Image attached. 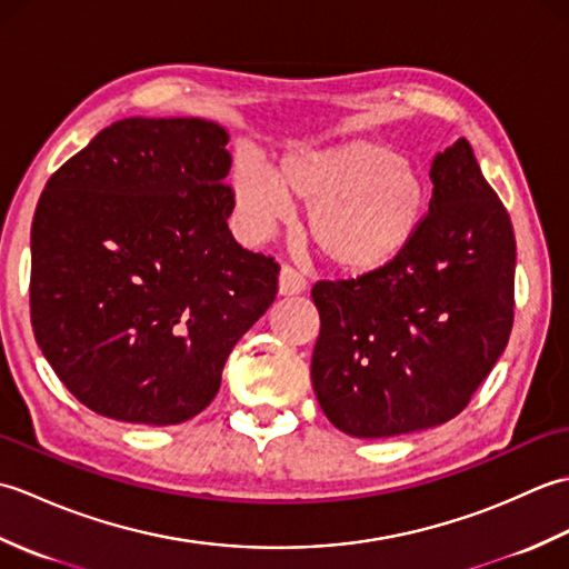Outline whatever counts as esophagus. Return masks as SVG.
Segmentation results:
<instances>
[{"label": "esophagus", "instance_id": "esophagus-1", "mask_svg": "<svg viewBox=\"0 0 569 569\" xmlns=\"http://www.w3.org/2000/svg\"><path fill=\"white\" fill-rule=\"evenodd\" d=\"M306 276L300 273L293 266H283L281 273H278V293L281 296H298L306 291Z\"/></svg>", "mask_w": 569, "mask_h": 569}]
</instances>
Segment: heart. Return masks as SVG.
Segmentation results:
<instances>
[{
	"mask_svg": "<svg viewBox=\"0 0 569 569\" xmlns=\"http://www.w3.org/2000/svg\"><path fill=\"white\" fill-rule=\"evenodd\" d=\"M291 200L310 208L308 237L325 261L349 273L381 269L418 234L428 186L416 161L373 139L288 153L278 176L237 168V208L253 234L286 220Z\"/></svg>",
	"mask_w": 569,
	"mask_h": 569,
	"instance_id": "obj_1",
	"label": "heart"
}]
</instances>
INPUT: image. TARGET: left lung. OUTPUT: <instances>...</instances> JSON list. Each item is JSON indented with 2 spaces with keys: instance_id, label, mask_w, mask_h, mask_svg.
<instances>
[{
  "instance_id": "1",
  "label": "left lung",
  "mask_w": 569,
  "mask_h": 569,
  "mask_svg": "<svg viewBox=\"0 0 569 569\" xmlns=\"http://www.w3.org/2000/svg\"><path fill=\"white\" fill-rule=\"evenodd\" d=\"M432 198L396 259L318 281L312 389L352 438H393L459 416L509 345L516 237L467 139L432 159Z\"/></svg>"
}]
</instances>
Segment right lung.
Returning <instances> with one entry per match:
<instances>
[{
	"label": "right lung",
	"instance_id": "1",
	"mask_svg": "<svg viewBox=\"0 0 569 569\" xmlns=\"http://www.w3.org/2000/svg\"><path fill=\"white\" fill-rule=\"evenodd\" d=\"M229 134L198 117L119 119L48 178L31 224V325L107 418L176 426L276 300L278 263L227 227Z\"/></svg>",
	"mask_w": 569,
	"mask_h": 569
}]
</instances>
